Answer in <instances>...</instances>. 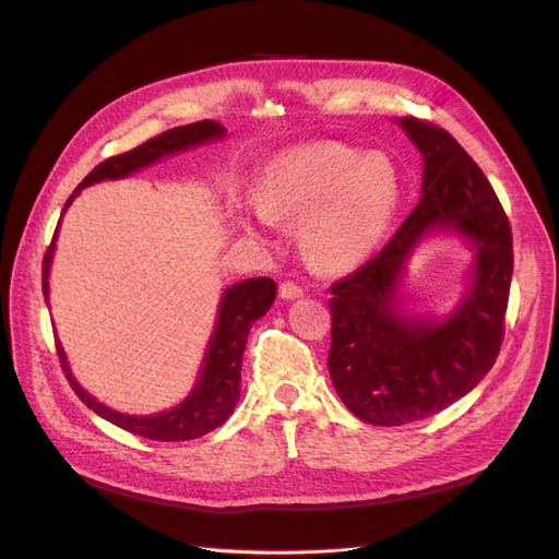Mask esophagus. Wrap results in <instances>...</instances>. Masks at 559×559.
Returning <instances> with one entry per match:
<instances>
[{"label": "esophagus", "mask_w": 559, "mask_h": 559, "mask_svg": "<svg viewBox=\"0 0 559 559\" xmlns=\"http://www.w3.org/2000/svg\"><path fill=\"white\" fill-rule=\"evenodd\" d=\"M302 296V289L298 284H294V282H284V284H280V298H284V300H296V298H300Z\"/></svg>", "instance_id": "obj_1"}]
</instances>
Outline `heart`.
<instances>
[{
    "instance_id": "heart-1",
    "label": "heart",
    "mask_w": 559,
    "mask_h": 559,
    "mask_svg": "<svg viewBox=\"0 0 559 559\" xmlns=\"http://www.w3.org/2000/svg\"><path fill=\"white\" fill-rule=\"evenodd\" d=\"M399 202L401 177L386 156L317 142L265 165L257 202L240 210V222L253 238H267L275 222H300L308 259L326 273H347L373 257Z\"/></svg>"
}]
</instances>
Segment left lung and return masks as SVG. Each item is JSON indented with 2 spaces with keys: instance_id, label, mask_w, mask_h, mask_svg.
<instances>
[{
  "instance_id": "1",
  "label": "left lung",
  "mask_w": 559,
  "mask_h": 559,
  "mask_svg": "<svg viewBox=\"0 0 559 559\" xmlns=\"http://www.w3.org/2000/svg\"><path fill=\"white\" fill-rule=\"evenodd\" d=\"M421 163L417 207L389 245L331 286L329 373L359 419L401 427L445 411L497 361L513 277L511 226L480 167L452 134L396 118ZM441 234L472 251L465 294L443 316L415 313L404 292L414 251Z\"/></svg>"
}]
</instances>
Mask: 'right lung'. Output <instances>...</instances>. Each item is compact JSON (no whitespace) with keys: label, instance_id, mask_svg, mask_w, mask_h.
<instances>
[{"label":"right lung","instance_id":"1","mask_svg":"<svg viewBox=\"0 0 559 559\" xmlns=\"http://www.w3.org/2000/svg\"><path fill=\"white\" fill-rule=\"evenodd\" d=\"M226 138V128L216 121H200L191 126L173 128L158 138L144 142L142 146L128 151V154L114 156L105 163H99L95 170L83 179L76 191L64 202L62 214L70 210L74 198L88 189L93 183L99 181H116L126 179L130 175L142 173L144 167L156 165L165 158L177 156L181 151H191L205 144L222 142ZM62 218L58 222L53 242H50L46 257H44V298L48 306V275H50V263H53L56 253V240L60 230ZM277 296V284L270 277H251L235 282L226 286L222 300H218L214 331L210 335V343L205 349V359L200 364L198 378L193 382V389L183 401L160 413L151 415H128L121 411H114L103 401H97L93 394L79 384L74 378L70 361H67V354L62 349V343L58 341V357L62 361V370L67 380H70L76 396L88 405V408L99 415L103 419L111 421V425L121 427L134 436L151 438V441H193V438L205 436L222 427L224 421L233 415L235 405L240 401V370H242V354L247 347V337L251 331V324L261 319L270 306L275 302Z\"/></svg>","mask_w":559,"mask_h":559}]
</instances>
